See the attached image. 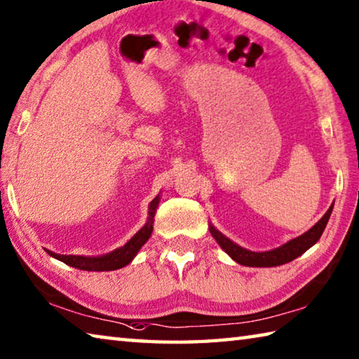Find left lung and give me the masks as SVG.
I'll return each instance as SVG.
<instances>
[{"instance_id": "1", "label": "left lung", "mask_w": 359, "mask_h": 359, "mask_svg": "<svg viewBox=\"0 0 359 359\" xmlns=\"http://www.w3.org/2000/svg\"><path fill=\"white\" fill-rule=\"evenodd\" d=\"M331 212H333V204H331L327 213H325L308 232H304L303 236L289 240L287 243H284L283 246H278L275 250H270V251L246 250V248L233 243L231 238H227L224 233H221L212 223L208 224V229H210L212 237L217 240V243L223 248L224 252L229 254L231 259L236 260L237 264L245 265V266H278L299 257L303 252L308 251L311 246H314L318 242V238H320V236L323 233L325 227H327Z\"/></svg>"}]
</instances>
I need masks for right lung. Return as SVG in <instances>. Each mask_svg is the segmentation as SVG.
I'll return each instance as SVG.
<instances>
[{"label":"right lung","mask_w":359,"mask_h":359,"mask_svg":"<svg viewBox=\"0 0 359 359\" xmlns=\"http://www.w3.org/2000/svg\"><path fill=\"white\" fill-rule=\"evenodd\" d=\"M160 202V194L155 196L151 204H149V217H147V223L141 227V229L135 233V236L128 240V242L121 246L116 248L111 252L102 254V256H74V254H56L53 251H48L51 257H55L57 260H61L66 265L74 266V269H80V270H86V271H113V270H119L122 266L128 265L132 260L136 257V254L144 245L149 237L152 236L154 231V217L155 212H157Z\"/></svg>","instance_id":"right-lung-1"}]
</instances>
